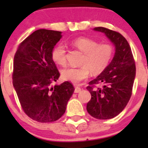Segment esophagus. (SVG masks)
<instances>
[{
	"instance_id": "34e87169",
	"label": "esophagus",
	"mask_w": 148,
	"mask_h": 148,
	"mask_svg": "<svg viewBox=\"0 0 148 148\" xmlns=\"http://www.w3.org/2000/svg\"><path fill=\"white\" fill-rule=\"evenodd\" d=\"M82 90V89L80 87H79V86H75V89H74V92L75 93H79V92H80V91Z\"/></svg>"
}]
</instances>
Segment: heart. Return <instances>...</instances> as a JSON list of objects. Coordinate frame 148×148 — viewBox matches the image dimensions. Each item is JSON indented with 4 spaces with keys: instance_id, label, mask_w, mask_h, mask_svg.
<instances>
[{
    "instance_id": "obj_1",
    "label": "heart",
    "mask_w": 148,
    "mask_h": 148,
    "mask_svg": "<svg viewBox=\"0 0 148 148\" xmlns=\"http://www.w3.org/2000/svg\"><path fill=\"white\" fill-rule=\"evenodd\" d=\"M72 45L84 53L82 66L70 67L62 71V77L66 81L79 84L90 75L102 73L111 62L114 55V47L108 43L99 44L96 40L80 37L72 41ZM51 58L56 64L65 66L67 64L66 51L64 46L58 44L51 51Z\"/></svg>"
}]
</instances>
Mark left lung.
<instances>
[{"label":"left lung","mask_w":148,"mask_h":148,"mask_svg":"<svg viewBox=\"0 0 148 148\" xmlns=\"http://www.w3.org/2000/svg\"><path fill=\"white\" fill-rule=\"evenodd\" d=\"M104 33L115 46V54L108 66L86 86L92 98L86 104L88 113L99 120L116 117L124 110L132 93L136 67L126 38L115 31L95 28ZM102 84V88L96 86Z\"/></svg>","instance_id":"8db88e82"}]
</instances>
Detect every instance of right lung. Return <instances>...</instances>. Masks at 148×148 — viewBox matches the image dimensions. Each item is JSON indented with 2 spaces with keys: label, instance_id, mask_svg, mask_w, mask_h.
Returning <instances> with one entry per match:
<instances>
[{
  "label": "right lung",
  "instance_id": "obj_1",
  "mask_svg": "<svg viewBox=\"0 0 148 148\" xmlns=\"http://www.w3.org/2000/svg\"><path fill=\"white\" fill-rule=\"evenodd\" d=\"M61 34L47 29L35 31L19 44L15 53L13 86L25 114L38 122L59 120L74 91L68 81L51 86L60 76L51 51Z\"/></svg>",
  "mask_w": 148,
  "mask_h": 148
}]
</instances>
